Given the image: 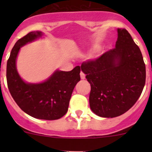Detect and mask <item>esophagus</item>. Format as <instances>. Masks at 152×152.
<instances>
[{"mask_svg":"<svg viewBox=\"0 0 152 152\" xmlns=\"http://www.w3.org/2000/svg\"><path fill=\"white\" fill-rule=\"evenodd\" d=\"M80 76H81V79H85V74L83 73V72H81Z\"/></svg>","mask_w":152,"mask_h":152,"instance_id":"34e87169","label":"esophagus"}]
</instances>
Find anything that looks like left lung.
<instances>
[{
  "label": "left lung",
  "instance_id": "left-lung-1",
  "mask_svg": "<svg viewBox=\"0 0 152 152\" xmlns=\"http://www.w3.org/2000/svg\"><path fill=\"white\" fill-rule=\"evenodd\" d=\"M117 31L115 48L81 65L91 87L90 109L103 118L117 117L128 111L141 95L145 82L140 48L126 29Z\"/></svg>",
  "mask_w": 152,
  "mask_h": 152
}]
</instances>
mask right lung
Here are the masks:
<instances>
[{"mask_svg": "<svg viewBox=\"0 0 152 152\" xmlns=\"http://www.w3.org/2000/svg\"><path fill=\"white\" fill-rule=\"evenodd\" d=\"M43 33L31 31L18 39L7 61L8 88L17 104L26 114L42 120H56L65 115L76 84L80 81L79 66L70 71L56 70L40 83H28L18 73L16 61L21 47L41 38Z\"/></svg>", "mask_w": 152, "mask_h": 152, "instance_id": "right-lung-1", "label": "right lung"}]
</instances>
